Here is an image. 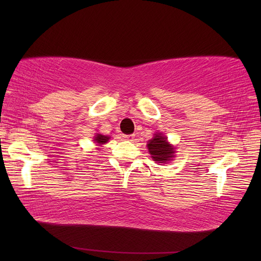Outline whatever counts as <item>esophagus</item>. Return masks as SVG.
Wrapping results in <instances>:
<instances>
[{
    "mask_svg": "<svg viewBox=\"0 0 261 261\" xmlns=\"http://www.w3.org/2000/svg\"><path fill=\"white\" fill-rule=\"evenodd\" d=\"M123 137H124V139H125V140L133 141V140H134V138H135V135H134V134H132V135H124Z\"/></svg>",
    "mask_w": 261,
    "mask_h": 261,
    "instance_id": "obj_1",
    "label": "esophagus"
}]
</instances>
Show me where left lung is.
Masks as SVG:
<instances>
[{"mask_svg":"<svg viewBox=\"0 0 261 261\" xmlns=\"http://www.w3.org/2000/svg\"><path fill=\"white\" fill-rule=\"evenodd\" d=\"M148 151L156 163H167L174 158V147L169 144L168 138L163 134L156 133L147 144Z\"/></svg>","mask_w":261,"mask_h":261,"instance_id":"1","label":"left lung"}]
</instances>
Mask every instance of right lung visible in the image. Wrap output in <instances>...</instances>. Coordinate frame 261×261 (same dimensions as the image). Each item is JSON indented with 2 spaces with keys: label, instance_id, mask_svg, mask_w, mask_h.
Masks as SVG:
<instances>
[{
  "label": "right lung",
  "instance_id": "1",
  "mask_svg": "<svg viewBox=\"0 0 261 261\" xmlns=\"http://www.w3.org/2000/svg\"><path fill=\"white\" fill-rule=\"evenodd\" d=\"M109 139H110V137H109V136L101 135V134H97V135L94 136V138H93V141H94V143L98 144V145L100 146V145L107 144L108 141H109Z\"/></svg>",
  "mask_w": 261,
  "mask_h": 261
}]
</instances>
